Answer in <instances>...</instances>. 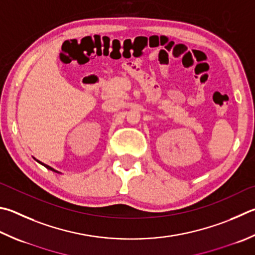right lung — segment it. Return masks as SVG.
<instances>
[{"instance_id":"right-lung-1","label":"right lung","mask_w":255,"mask_h":255,"mask_svg":"<svg viewBox=\"0 0 255 255\" xmlns=\"http://www.w3.org/2000/svg\"><path fill=\"white\" fill-rule=\"evenodd\" d=\"M36 161H38V163H40L41 165H43V166H44V167H47L48 169H51V170H52V172H55V173H59V172H58V170H55V169H53L52 167H50V166H48V165H45V164H43V163H41V161H40V160H36Z\"/></svg>"}]
</instances>
